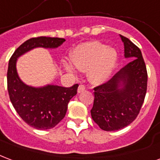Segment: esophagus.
<instances>
[{
    "label": "esophagus",
    "mask_w": 160,
    "mask_h": 160,
    "mask_svg": "<svg viewBox=\"0 0 160 160\" xmlns=\"http://www.w3.org/2000/svg\"><path fill=\"white\" fill-rule=\"evenodd\" d=\"M85 90H86V87H85V86H83V85H80V86H79V87H78L77 92H78V93H81V92H84Z\"/></svg>",
    "instance_id": "1"
}]
</instances>
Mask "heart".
I'll list each match as a JSON object with an SVG mask.
<instances>
[{
    "mask_svg": "<svg viewBox=\"0 0 160 160\" xmlns=\"http://www.w3.org/2000/svg\"><path fill=\"white\" fill-rule=\"evenodd\" d=\"M70 58L75 68L88 71V80L95 86L103 85L111 79L119 60L115 49L98 41L80 44L71 52ZM63 67L69 74H75V68L70 62H64Z\"/></svg>",
    "mask_w": 160,
    "mask_h": 160,
    "instance_id": "obj_1",
    "label": "heart"
}]
</instances>
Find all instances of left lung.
I'll use <instances>...</instances> for the list:
<instances>
[{
  "instance_id": "obj_1",
  "label": "left lung",
  "mask_w": 160,
  "mask_h": 160,
  "mask_svg": "<svg viewBox=\"0 0 160 160\" xmlns=\"http://www.w3.org/2000/svg\"><path fill=\"white\" fill-rule=\"evenodd\" d=\"M124 43L128 64L107 83L94 88L92 119L106 131H118L135 120L146 96L148 73L142 52L128 38L119 35Z\"/></svg>"
}]
</instances>
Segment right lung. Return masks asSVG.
Returning <instances> with one entry per match:
<instances>
[{
	"label": "right lung",
	"mask_w": 160,
	"mask_h": 160,
	"mask_svg": "<svg viewBox=\"0 0 160 160\" xmlns=\"http://www.w3.org/2000/svg\"><path fill=\"white\" fill-rule=\"evenodd\" d=\"M64 41L62 38H32L17 48L9 60L8 90L11 102L23 121L38 130L53 128L64 118L68 102L77 94L79 85L68 88L56 85L28 86L18 76V58L38 47L55 49Z\"/></svg>",
	"instance_id": "add662e5"
}]
</instances>
